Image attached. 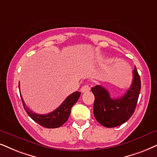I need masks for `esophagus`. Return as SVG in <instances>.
Wrapping results in <instances>:
<instances>
[{"mask_svg": "<svg viewBox=\"0 0 157 157\" xmlns=\"http://www.w3.org/2000/svg\"><path fill=\"white\" fill-rule=\"evenodd\" d=\"M90 90V87H89V85H85L84 86L82 87V88H81V92L82 93H86V92H88L89 90Z\"/></svg>", "mask_w": 157, "mask_h": 157, "instance_id": "34e87169", "label": "esophagus"}]
</instances>
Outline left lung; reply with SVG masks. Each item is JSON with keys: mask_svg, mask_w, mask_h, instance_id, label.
Here are the masks:
<instances>
[{"mask_svg": "<svg viewBox=\"0 0 157 157\" xmlns=\"http://www.w3.org/2000/svg\"><path fill=\"white\" fill-rule=\"evenodd\" d=\"M130 88L122 97L112 98L108 90L101 85L91 88L95 96L93 114L98 122L106 128H114L127 122L135 112L140 91V78L136 67Z\"/></svg>", "mask_w": 157, "mask_h": 157, "instance_id": "left-lung-1", "label": "left lung"}]
</instances>
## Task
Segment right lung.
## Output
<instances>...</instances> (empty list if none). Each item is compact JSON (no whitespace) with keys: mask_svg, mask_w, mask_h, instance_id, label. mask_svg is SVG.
I'll return each mask as SVG.
<instances>
[{"mask_svg":"<svg viewBox=\"0 0 157 157\" xmlns=\"http://www.w3.org/2000/svg\"><path fill=\"white\" fill-rule=\"evenodd\" d=\"M81 93L76 91L70 94L64 101V102L53 112L46 114H38L34 113L26 106L22 97L21 96L24 109L27 114L33 119L35 122L38 123L41 126L46 128H56L64 124L68 120L71 113V109L80 98Z\"/></svg>","mask_w":157,"mask_h":157,"instance_id":"obj_1","label":"right lung"}]
</instances>
